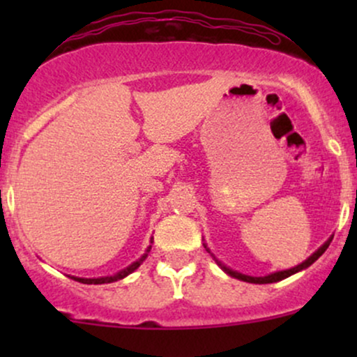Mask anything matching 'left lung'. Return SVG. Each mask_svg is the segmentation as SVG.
Returning a JSON list of instances; mask_svg holds the SVG:
<instances>
[{
    "label": "left lung",
    "mask_w": 357,
    "mask_h": 357,
    "mask_svg": "<svg viewBox=\"0 0 357 357\" xmlns=\"http://www.w3.org/2000/svg\"><path fill=\"white\" fill-rule=\"evenodd\" d=\"M331 241H333V238H329V240H327L326 243H324L322 247L319 248L317 252H315L312 257H309V258H307V260L304 261V264L297 265V267H294V268H290V270H284V272H275V273H272V275H267V277H248V275H241V273H238V272H233V270L227 268V267H225V265H221V268H223L225 272L228 273V275H231V277L238 278V280L250 282V284H273V282L284 280V278L290 277V275H294V273L301 272V270H304V268H307V267H310V265H312L314 261L317 260V258L321 257L324 252H326L327 247H329V243H331Z\"/></svg>",
    "instance_id": "left-lung-1"
}]
</instances>
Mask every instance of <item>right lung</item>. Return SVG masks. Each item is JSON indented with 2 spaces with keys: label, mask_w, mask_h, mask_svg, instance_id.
I'll use <instances>...</instances> for the list:
<instances>
[{
  "label": "right lung",
  "mask_w": 357,
  "mask_h": 357,
  "mask_svg": "<svg viewBox=\"0 0 357 357\" xmlns=\"http://www.w3.org/2000/svg\"><path fill=\"white\" fill-rule=\"evenodd\" d=\"M149 250H151V247L147 248V252L144 253V255L139 258L137 261H134V264L130 265V267H127L126 270H122V272H119V273H116V275H112V277H100V278H77V277H72V278H75L77 282H82V284H110V282H117V280H121V278H124V277L129 275V273H132L134 270H136L139 265H141L142 261L146 260V257H147V253H149Z\"/></svg>",
  "instance_id": "add662e5"
}]
</instances>
